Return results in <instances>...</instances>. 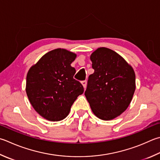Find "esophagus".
Masks as SVG:
<instances>
[{
    "instance_id": "obj_1",
    "label": "esophagus",
    "mask_w": 160,
    "mask_h": 160,
    "mask_svg": "<svg viewBox=\"0 0 160 160\" xmlns=\"http://www.w3.org/2000/svg\"><path fill=\"white\" fill-rule=\"evenodd\" d=\"M81 83H82V85L83 86L84 89L86 88V86H87V81L85 80V81H81Z\"/></svg>"
}]
</instances>
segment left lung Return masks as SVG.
Segmentation results:
<instances>
[{
    "instance_id": "left-lung-1",
    "label": "left lung",
    "mask_w": 160,
    "mask_h": 160,
    "mask_svg": "<svg viewBox=\"0 0 160 160\" xmlns=\"http://www.w3.org/2000/svg\"><path fill=\"white\" fill-rule=\"evenodd\" d=\"M90 60L95 71L88 77L86 98L99 119H114L132 101L136 88L134 71L122 56L106 47L96 49Z\"/></svg>"
}]
</instances>
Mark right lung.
Segmentation results:
<instances>
[{
  "instance_id": "right-lung-1",
  "label": "right lung",
  "mask_w": 160,
  "mask_h": 160,
  "mask_svg": "<svg viewBox=\"0 0 160 160\" xmlns=\"http://www.w3.org/2000/svg\"><path fill=\"white\" fill-rule=\"evenodd\" d=\"M77 55L64 49L47 53L30 68L26 91L32 107L50 121H59L70 113L83 87L74 79L76 70L71 63Z\"/></svg>"
}]
</instances>
